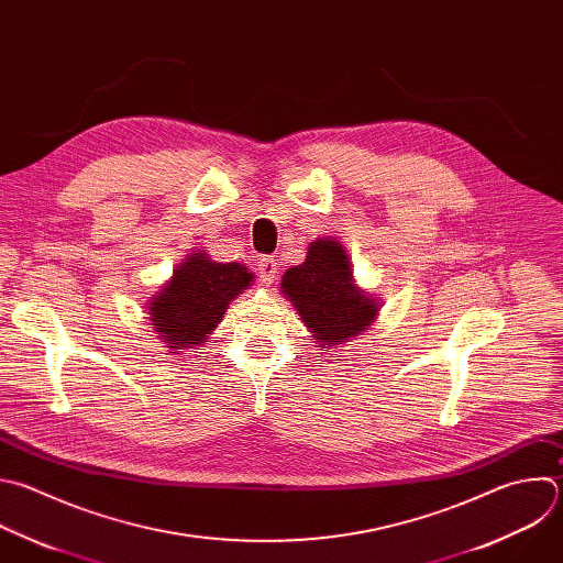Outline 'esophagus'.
<instances>
[{"instance_id":"1","label":"esophagus","mask_w":563,"mask_h":563,"mask_svg":"<svg viewBox=\"0 0 563 563\" xmlns=\"http://www.w3.org/2000/svg\"><path fill=\"white\" fill-rule=\"evenodd\" d=\"M258 274H261L263 283L272 285V283H274V278H276V274H278V261H276L274 256H265V258H261V263H258Z\"/></svg>"}]
</instances>
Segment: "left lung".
Here are the masks:
<instances>
[{"label": "left lung", "mask_w": 563, "mask_h": 563, "mask_svg": "<svg viewBox=\"0 0 563 563\" xmlns=\"http://www.w3.org/2000/svg\"><path fill=\"white\" fill-rule=\"evenodd\" d=\"M280 294L324 351L362 335L383 307L376 296L355 285L346 250L333 236L309 243L305 263L283 274Z\"/></svg>", "instance_id": "left-lung-1"}]
</instances>
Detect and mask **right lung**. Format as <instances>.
Instances as JSON below:
<instances>
[{
	"mask_svg": "<svg viewBox=\"0 0 563 563\" xmlns=\"http://www.w3.org/2000/svg\"><path fill=\"white\" fill-rule=\"evenodd\" d=\"M254 283L241 263H217L208 252L187 254L147 302V318L169 353L201 349L230 302Z\"/></svg>",
	"mask_w": 563,
	"mask_h": 563,
	"instance_id": "add662e5",
	"label": "right lung"
}]
</instances>
